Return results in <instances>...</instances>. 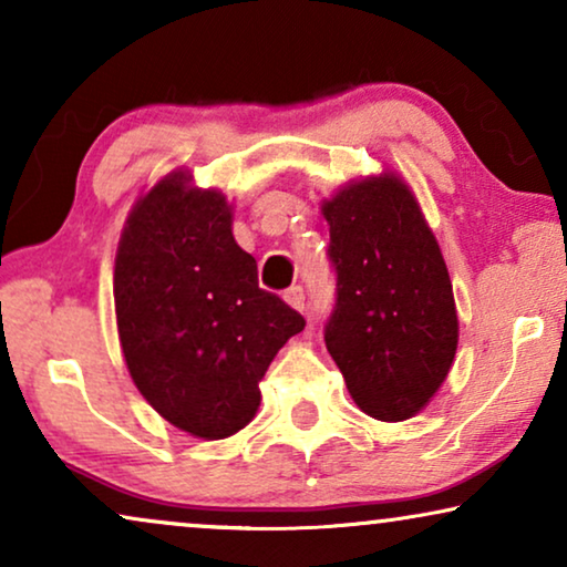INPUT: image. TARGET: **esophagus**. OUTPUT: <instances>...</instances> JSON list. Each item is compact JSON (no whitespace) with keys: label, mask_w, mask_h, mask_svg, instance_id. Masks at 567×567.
<instances>
[{"label":"esophagus","mask_w":567,"mask_h":567,"mask_svg":"<svg viewBox=\"0 0 567 567\" xmlns=\"http://www.w3.org/2000/svg\"><path fill=\"white\" fill-rule=\"evenodd\" d=\"M284 299L286 305L299 309V312H305V289L301 286H291V289L284 291Z\"/></svg>","instance_id":"34e87169"}]
</instances>
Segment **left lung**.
<instances>
[{
	"mask_svg": "<svg viewBox=\"0 0 567 567\" xmlns=\"http://www.w3.org/2000/svg\"><path fill=\"white\" fill-rule=\"evenodd\" d=\"M338 299L324 346L377 421H405L452 369L460 320L444 255L394 173L348 183L322 204Z\"/></svg>",
	"mask_w": 567,
	"mask_h": 567,
	"instance_id": "left-lung-1",
	"label": "left lung"
}]
</instances>
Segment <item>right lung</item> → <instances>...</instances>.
<instances>
[{
    "label": "right lung",
    "instance_id": "obj_1",
    "mask_svg": "<svg viewBox=\"0 0 567 567\" xmlns=\"http://www.w3.org/2000/svg\"><path fill=\"white\" fill-rule=\"evenodd\" d=\"M128 374L157 413L190 436L243 431L260 379L305 317L258 286L235 243L231 206L175 169L144 193L123 227L113 274Z\"/></svg>",
    "mask_w": 567,
    "mask_h": 567
}]
</instances>
